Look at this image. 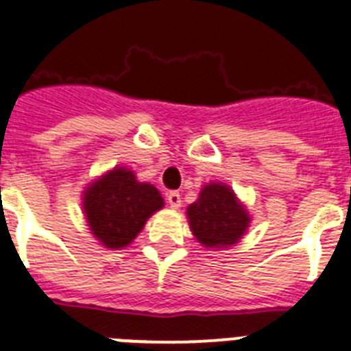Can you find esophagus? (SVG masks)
<instances>
[{"label": "esophagus", "mask_w": 351, "mask_h": 351, "mask_svg": "<svg viewBox=\"0 0 351 351\" xmlns=\"http://www.w3.org/2000/svg\"><path fill=\"white\" fill-rule=\"evenodd\" d=\"M167 202H169V206H171V208H173V209H178V208H180V204H182L180 193H176V191L167 193Z\"/></svg>", "instance_id": "34e87169"}]
</instances>
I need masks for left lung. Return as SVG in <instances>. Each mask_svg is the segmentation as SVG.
Returning <instances> with one entry per match:
<instances>
[{
  "label": "left lung",
  "instance_id": "8db88e82",
  "mask_svg": "<svg viewBox=\"0 0 351 351\" xmlns=\"http://www.w3.org/2000/svg\"><path fill=\"white\" fill-rule=\"evenodd\" d=\"M195 239L206 247H230L250 228L251 217L230 186L211 182L202 187L197 202L187 208Z\"/></svg>",
  "mask_w": 351,
  "mask_h": 351
}]
</instances>
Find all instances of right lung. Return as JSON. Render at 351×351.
I'll return each instance as SVG.
<instances>
[{
	"instance_id": "obj_1",
	"label": "right lung",
	"mask_w": 351,
	"mask_h": 351,
	"mask_svg": "<svg viewBox=\"0 0 351 351\" xmlns=\"http://www.w3.org/2000/svg\"><path fill=\"white\" fill-rule=\"evenodd\" d=\"M84 213L95 239L106 247L121 250L136 239L147 219L164 208L154 186L138 182L125 167H114L84 191Z\"/></svg>"
}]
</instances>
